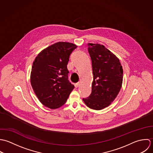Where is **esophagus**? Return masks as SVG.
Here are the masks:
<instances>
[{
	"instance_id": "34e87169",
	"label": "esophagus",
	"mask_w": 153,
	"mask_h": 153,
	"mask_svg": "<svg viewBox=\"0 0 153 153\" xmlns=\"http://www.w3.org/2000/svg\"><path fill=\"white\" fill-rule=\"evenodd\" d=\"M79 85H80V83H79V82H78V83L74 84V86H75V88H78V87L79 86Z\"/></svg>"
}]
</instances>
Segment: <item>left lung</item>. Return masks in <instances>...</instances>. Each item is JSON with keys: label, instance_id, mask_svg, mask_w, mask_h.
<instances>
[{"label": "left lung", "instance_id": "1", "mask_svg": "<svg viewBox=\"0 0 153 153\" xmlns=\"http://www.w3.org/2000/svg\"><path fill=\"white\" fill-rule=\"evenodd\" d=\"M88 52L93 80L91 95L83 100L92 109L101 110L109 106L120 91L123 69L120 60L103 45L89 43Z\"/></svg>", "mask_w": 153, "mask_h": 153}]
</instances>
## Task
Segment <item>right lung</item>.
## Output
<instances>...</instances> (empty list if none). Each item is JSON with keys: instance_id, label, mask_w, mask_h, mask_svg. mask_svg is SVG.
Here are the masks:
<instances>
[{"instance_id": "right-lung-1", "label": "right lung", "mask_w": 153, "mask_h": 153, "mask_svg": "<svg viewBox=\"0 0 153 153\" xmlns=\"http://www.w3.org/2000/svg\"><path fill=\"white\" fill-rule=\"evenodd\" d=\"M77 47L66 42L55 43L41 51L33 61L31 86L45 106L52 109L61 107L74 88L68 80L67 65Z\"/></svg>"}]
</instances>
